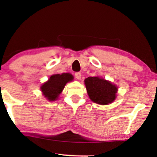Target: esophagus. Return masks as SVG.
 Wrapping results in <instances>:
<instances>
[{"mask_svg": "<svg viewBox=\"0 0 157 157\" xmlns=\"http://www.w3.org/2000/svg\"><path fill=\"white\" fill-rule=\"evenodd\" d=\"M75 77H76L78 80H80L81 78V74L80 72H76V74H75Z\"/></svg>", "mask_w": 157, "mask_h": 157, "instance_id": "34e87169", "label": "esophagus"}]
</instances>
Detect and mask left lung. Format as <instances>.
I'll return each instance as SVG.
<instances>
[{"label": "left lung", "mask_w": 157, "mask_h": 157, "mask_svg": "<svg viewBox=\"0 0 157 157\" xmlns=\"http://www.w3.org/2000/svg\"><path fill=\"white\" fill-rule=\"evenodd\" d=\"M89 98L96 104L106 105L116 98L117 87L111 82L96 76H89L84 81Z\"/></svg>", "instance_id": "left-lung-1"}]
</instances>
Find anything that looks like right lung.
Wrapping results in <instances>:
<instances>
[{
	"label": "right lung",
	"instance_id": "1",
	"mask_svg": "<svg viewBox=\"0 0 157 157\" xmlns=\"http://www.w3.org/2000/svg\"><path fill=\"white\" fill-rule=\"evenodd\" d=\"M74 77L70 74H55L50 77L49 80L40 87L45 97L49 101L56 100L58 96L64 89L68 81L73 80Z\"/></svg>",
	"mask_w": 157,
	"mask_h": 157
}]
</instances>
